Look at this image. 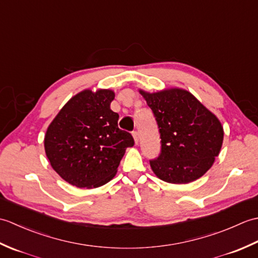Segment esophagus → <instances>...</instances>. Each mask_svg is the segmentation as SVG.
Listing matches in <instances>:
<instances>
[{
    "label": "esophagus",
    "instance_id": "esophagus-1",
    "mask_svg": "<svg viewBox=\"0 0 258 258\" xmlns=\"http://www.w3.org/2000/svg\"><path fill=\"white\" fill-rule=\"evenodd\" d=\"M133 138H134L135 143L139 144V142H140V135H139L138 131H134V132H133Z\"/></svg>",
    "mask_w": 258,
    "mask_h": 258
}]
</instances>
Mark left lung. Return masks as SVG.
<instances>
[{"mask_svg":"<svg viewBox=\"0 0 258 258\" xmlns=\"http://www.w3.org/2000/svg\"><path fill=\"white\" fill-rule=\"evenodd\" d=\"M152 109L161 136V153L150 160L157 177L186 184L203 176L220 154L224 131L218 118L189 92L172 89L141 91Z\"/></svg>","mask_w":258,"mask_h":258,"instance_id":"1","label":"left lung"}]
</instances>
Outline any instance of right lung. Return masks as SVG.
I'll list each match as a JSON object with an SVG mask.
<instances>
[{"instance_id":"1","label":"right lung","mask_w":258,"mask_h":258,"mask_svg":"<svg viewBox=\"0 0 258 258\" xmlns=\"http://www.w3.org/2000/svg\"><path fill=\"white\" fill-rule=\"evenodd\" d=\"M114 92L85 90L71 98L48 126L44 139L52 167L80 188L98 187L111 180L127 147L131 133L118 127V114L109 105Z\"/></svg>"}]
</instances>
